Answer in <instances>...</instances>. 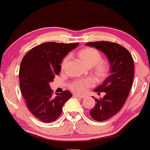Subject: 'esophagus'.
<instances>
[{
  "label": "esophagus",
  "instance_id": "esophagus-1",
  "mask_svg": "<svg viewBox=\"0 0 150 150\" xmlns=\"http://www.w3.org/2000/svg\"><path fill=\"white\" fill-rule=\"evenodd\" d=\"M74 96L77 97V98H81V99H83V98H85L84 96H82V95H78V94H75V95H74Z\"/></svg>",
  "mask_w": 150,
  "mask_h": 150
}]
</instances>
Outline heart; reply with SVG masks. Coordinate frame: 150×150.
<instances>
[{
  "label": "heart",
  "instance_id": "1",
  "mask_svg": "<svg viewBox=\"0 0 150 150\" xmlns=\"http://www.w3.org/2000/svg\"><path fill=\"white\" fill-rule=\"evenodd\" d=\"M78 55L86 66L92 67V72L98 80H103L109 75L110 65L107 60H103V56L99 50L94 47H85L79 51ZM69 59L70 55H67L62 60L60 65L62 70H65L66 67ZM93 85L94 81L92 78L83 80L77 79L69 84V88L75 93H83L87 89L93 86Z\"/></svg>",
  "mask_w": 150,
  "mask_h": 150
}]
</instances>
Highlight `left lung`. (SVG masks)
<instances>
[{"label": "left lung", "mask_w": 150, "mask_h": 150, "mask_svg": "<svg viewBox=\"0 0 150 150\" xmlns=\"http://www.w3.org/2000/svg\"><path fill=\"white\" fill-rule=\"evenodd\" d=\"M85 45L102 51L110 63V75L94 90L98 95L105 92V95L100 99L93 97L95 105L90 111L95 120L105 121L116 115L125 103L132 85L134 62L130 52L116 42L97 41Z\"/></svg>", "instance_id": "obj_1"}]
</instances>
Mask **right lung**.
<instances>
[{
    "label": "right lung",
    "instance_id": "obj_1",
    "mask_svg": "<svg viewBox=\"0 0 150 150\" xmlns=\"http://www.w3.org/2000/svg\"><path fill=\"white\" fill-rule=\"evenodd\" d=\"M78 45V42H45L31 49L21 61L19 78L23 97L30 112L43 122L56 120L72 97L68 90L53 95L50 83L60 73L63 57Z\"/></svg>",
    "mask_w": 150,
    "mask_h": 150
}]
</instances>
